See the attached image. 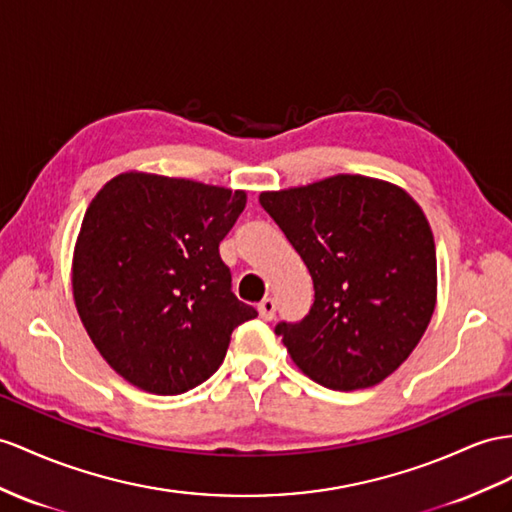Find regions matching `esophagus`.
<instances>
[{"label": "esophagus", "instance_id": "1", "mask_svg": "<svg viewBox=\"0 0 512 512\" xmlns=\"http://www.w3.org/2000/svg\"><path fill=\"white\" fill-rule=\"evenodd\" d=\"M257 311H259L261 320H272V318H274V313H277V300L270 298V296H266V298L261 300V303L257 305Z\"/></svg>", "mask_w": 512, "mask_h": 512}]
</instances>
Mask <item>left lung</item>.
I'll return each instance as SVG.
<instances>
[{
  "label": "left lung",
  "mask_w": 512,
  "mask_h": 512,
  "mask_svg": "<svg viewBox=\"0 0 512 512\" xmlns=\"http://www.w3.org/2000/svg\"><path fill=\"white\" fill-rule=\"evenodd\" d=\"M259 203L316 290L303 322L277 326L296 368L337 391L383 383L409 359L437 305L424 209L396 183L365 175L266 190Z\"/></svg>",
  "instance_id": "obj_1"
}]
</instances>
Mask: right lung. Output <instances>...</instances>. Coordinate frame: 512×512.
Wrapping results in <instances>:
<instances>
[{
	"label": "right lung",
	"mask_w": 512,
	"mask_h": 512,
	"mask_svg": "<svg viewBox=\"0 0 512 512\" xmlns=\"http://www.w3.org/2000/svg\"><path fill=\"white\" fill-rule=\"evenodd\" d=\"M244 190L127 170L90 201L71 264L75 309L110 368L155 396L207 381L257 311L231 292L218 244Z\"/></svg>",
	"instance_id": "right-lung-1"
}]
</instances>
